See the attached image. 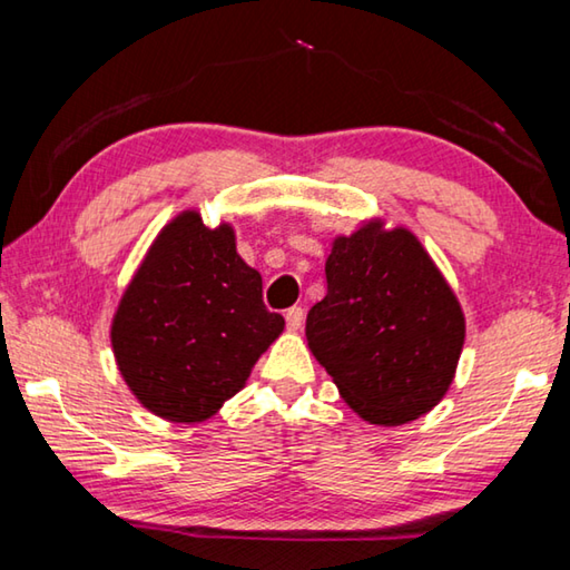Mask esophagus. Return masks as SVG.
I'll return each instance as SVG.
<instances>
[{"mask_svg": "<svg viewBox=\"0 0 570 570\" xmlns=\"http://www.w3.org/2000/svg\"><path fill=\"white\" fill-rule=\"evenodd\" d=\"M302 324H304V308L302 306H292V308H286V326L288 330H302Z\"/></svg>", "mask_w": 570, "mask_h": 570, "instance_id": "34e87169", "label": "esophagus"}]
</instances>
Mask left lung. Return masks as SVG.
<instances>
[{"mask_svg": "<svg viewBox=\"0 0 570 570\" xmlns=\"http://www.w3.org/2000/svg\"><path fill=\"white\" fill-rule=\"evenodd\" d=\"M324 272L306 342L346 404L387 428L430 412L455 377L465 316L428 250L370 220L334 240Z\"/></svg>", "mask_w": 570, "mask_h": 570, "instance_id": "left-lung-1", "label": "left lung"}]
</instances>
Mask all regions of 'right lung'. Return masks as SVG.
<instances>
[{
    "label": "right lung",
    "instance_id": "1",
    "mask_svg": "<svg viewBox=\"0 0 570 570\" xmlns=\"http://www.w3.org/2000/svg\"><path fill=\"white\" fill-rule=\"evenodd\" d=\"M262 274L236 254L228 224L183 210L160 230L115 312L110 342L142 407L170 422H204L244 387L278 334Z\"/></svg>",
    "mask_w": 570,
    "mask_h": 570
}]
</instances>
